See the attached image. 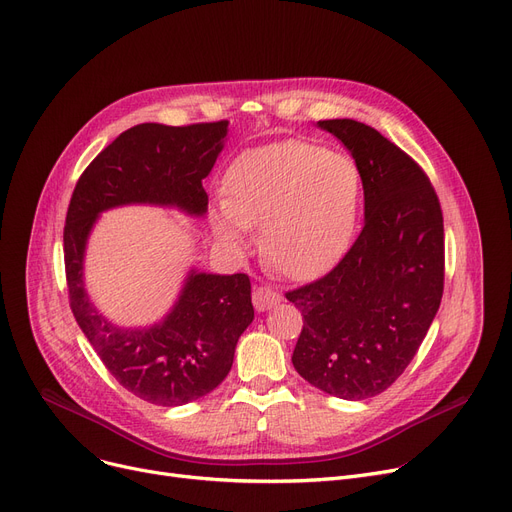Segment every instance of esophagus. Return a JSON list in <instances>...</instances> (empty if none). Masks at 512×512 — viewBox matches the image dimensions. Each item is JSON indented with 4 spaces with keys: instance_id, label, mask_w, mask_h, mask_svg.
<instances>
[{
    "instance_id": "34e87169",
    "label": "esophagus",
    "mask_w": 512,
    "mask_h": 512,
    "mask_svg": "<svg viewBox=\"0 0 512 512\" xmlns=\"http://www.w3.org/2000/svg\"><path fill=\"white\" fill-rule=\"evenodd\" d=\"M282 301V295L270 286H257L253 291V305L257 311H268Z\"/></svg>"
}]
</instances>
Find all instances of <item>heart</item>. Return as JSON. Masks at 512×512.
<instances>
[{"label": "heart", "instance_id": "heart-1", "mask_svg": "<svg viewBox=\"0 0 512 512\" xmlns=\"http://www.w3.org/2000/svg\"><path fill=\"white\" fill-rule=\"evenodd\" d=\"M362 205V175L347 154L282 140L240 152L224 177V201L211 213L217 240L247 253L259 224V253L270 270L309 280L351 247Z\"/></svg>", "mask_w": 512, "mask_h": 512}]
</instances>
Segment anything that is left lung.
I'll return each instance as SVG.
<instances>
[{"label": "left lung", "mask_w": 512, "mask_h": 512, "mask_svg": "<svg viewBox=\"0 0 512 512\" xmlns=\"http://www.w3.org/2000/svg\"><path fill=\"white\" fill-rule=\"evenodd\" d=\"M362 175L364 228L324 278L286 293L301 309L293 366L320 391L366 399L416 355L443 295V215L408 154L353 119L318 121Z\"/></svg>", "instance_id": "obj_1"}]
</instances>
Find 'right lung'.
<instances>
[{
	"label": "right lung",
	"instance_id": "right-lung-1",
	"mask_svg": "<svg viewBox=\"0 0 512 512\" xmlns=\"http://www.w3.org/2000/svg\"><path fill=\"white\" fill-rule=\"evenodd\" d=\"M228 121L171 127L142 123L123 131L75 186L64 226V268L73 316L108 372L157 406H184L226 379L240 335L253 322L247 274L192 268L173 307L152 326H119L85 291L83 261L98 217L125 205L207 213L203 180L228 138Z\"/></svg>",
	"mask_w": 512,
	"mask_h": 512
}]
</instances>
